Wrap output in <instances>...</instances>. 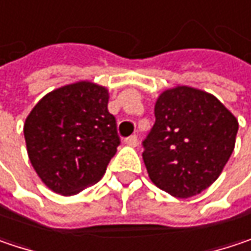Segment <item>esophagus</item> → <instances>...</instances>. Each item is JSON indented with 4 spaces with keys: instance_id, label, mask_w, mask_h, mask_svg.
Listing matches in <instances>:
<instances>
[{
    "instance_id": "1",
    "label": "esophagus",
    "mask_w": 251,
    "mask_h": 251,
    "mask_svg": "<svg viewBox=\"0 0 251 251\" xmlns=\"http://www.w3.org/2000/svg\"><path fill=\"white\" fill-rule=\"evenodd\" d=\"M124 143H126L127 146H130V147H135L137 143H138V140H137L135 135H130V137H127V138L124 140Z\"/></svg>"
}]
</instances>
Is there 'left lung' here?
<instances>
[{"label":"left lung","mask_w":251,"mask_h":251,"mask_svg":"<svg viewBox=\"0 0 251 251\" xmlns=\"http://www.w3.org/2000/svg\"><path fill=\"white\" fill-rule=\"evenodd\" d=\"M154 116L143 143L150 180L173 197L200 194L219 178L234 150L237 118L213 94L188 85L164 90Z\"/></svg>","instance_id":"8db88e82"}]
</instances>
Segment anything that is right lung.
<instances>
[{"instance_id": "add662e5", "label": "right lung", "mask_w": 251, "mask_h": 251, "mask_svg": "<svg viewBox=\"0 0 251 251\" xmlns=\"http://www.w3.org/2000/svg\"><path fill=\"white\" fill-rule=\"evenodd\" d=\"M108 99L105 87L77 81L45 94L25 118L28 158L54 193L78 194L104 176L120 144Z\"/></svg>"}]
</instances>
